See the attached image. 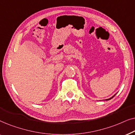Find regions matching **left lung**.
Returning a JSON list of instances; mask_svg holds the SVG:
<instances>
[{"label":"left lung","mask_w":135,"mask_h":135,"mask_svg":"<svg viewBox=\"0 0 135 135\" xmlns=\"http://www.w3.org/2000/svg\"><path fill=\"white\" fill-rule=\"evenodd\" d=\"M115 95H114L113 96V97H112L111 98H109V99H106V100H109V99H112V98H113V97H114V96H115Z\"/></svg>","instance_id":"left-lung-1"}]
</instances>
